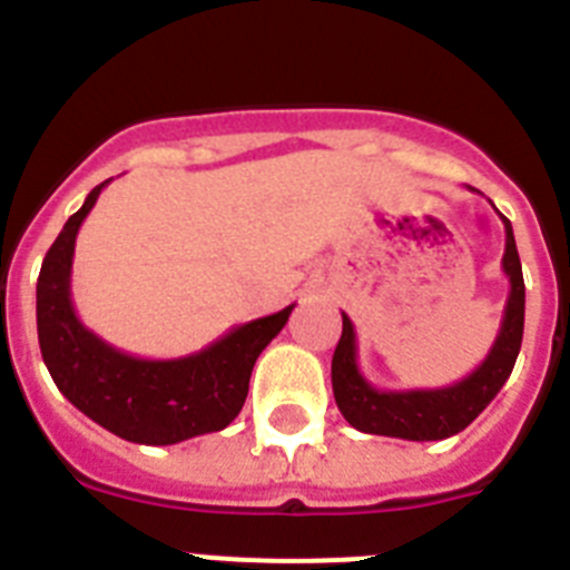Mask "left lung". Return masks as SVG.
<instances>
[{
    "label": "left lung",
    "instance_id": "obj_1",
    "mask_svg": "<svg viewBox=\"0 0 570 570\" xmlns=\"http://www.w3.org/2000/svg\"><path fill=\"white\" fill-rule=\"evenodd\" d=\"M505 254L502 271L508 276V302L502 311L500 334L493 340L485 360L471 374L445 387H414V391H382L362 376L356 362V331L351 316L342 314V336L331 362V385L336 407L362 434L396 436V440L431 442L460 434L485 411L488 402L500 394L513 362L520 356L522 328H525V282H522L520 254L513 242V228L505 216Z\"/></svg>",
    "mask_w": 570,
    "mask_h": 570
}]
</instances>
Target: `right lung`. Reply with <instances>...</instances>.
<instances>
[{"instance_id":"1","label":"right lung","mask_w":570,"mask_h":570,"mask_svg":"<svg viewBox=\"0 0 570 570\" xmlns=\"http://www.w3.org/2000/svg\"><path fill=\"white\" fill-rule=\"evenodd\" d=\"M108 183L90 190L45 254L37 282L45 365L70 405L128 442L176 445L223 431L245 405L256 356L285 328L294 305L236 325L203 351L176 360H142L105 342L77 316L70 271L79 228Z\"/></svg>"}]
</instances>
